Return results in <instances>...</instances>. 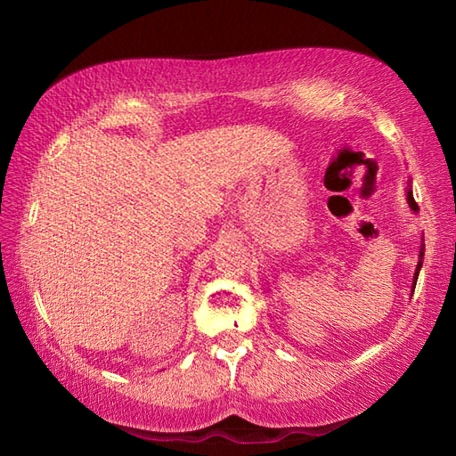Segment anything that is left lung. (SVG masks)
<instances>
[{"label":"left lung","mask_w":456,"mask_h":456,"mask_svg":"<svg viewBox=\"0 0 456 456\" xmlns=\"http://www.w3.org/2000/svg\"><path fill=\"white\" fill-rule=\"evenodd\" d=\"M408 203L411 211H419L418 203H415L413 200V193H411V188H408ZM423 253H425V245L421 243V248H419V263H418V268H415V276H413V288H415V282H418V276H419V270H421V265H423Z\"/></svg>","instance_id":"8db88e82"}]
</instances>
